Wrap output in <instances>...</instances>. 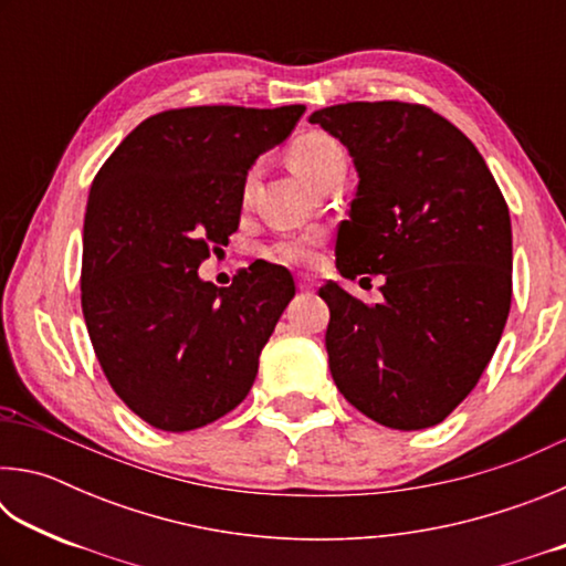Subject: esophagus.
Here are the masks:
<instances>
[{
	"label": "esophagus",
	"instance_id": "obj_1",
	"mask_svg": "<svg viewBox=\"0 0 566 566\" xmlns=\"http://www.w3.org/2000/svg\"><path fill=\"white\" fill-rule=\"evenodd\" d=\"M296 290L300 292H314L317 290V282L312 276H296Z\"/></svg>",
	"mask_w": 566,
	"mask_h": 566
}]
</instances>
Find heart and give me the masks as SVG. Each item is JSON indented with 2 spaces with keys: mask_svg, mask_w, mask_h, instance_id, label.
Wrapping results in <instances>:
<instances>
[{
  "mask_svg": "<svg viewBox=\"0 0 566 566\" xmlns=\"http://www.w3.org/2000/svg\"><path fill=\"white\" fill-rule=\"evenodd\" d=\"M290 161L294 171L304 177L312 185H317L319 177L334 165H342L344 161V149L337 139L327 137L322 132H310L300 137L290 149ZM322 244L319 232H306V234H294L284 237L270 247L272 260L290 264V266H310L317 260V247Z\"/></svg>",
  "mask_w": 566,
  "mask_h": 566,
  "instance_id": "obj_1",
  "label": "heart"
}]
</instances>
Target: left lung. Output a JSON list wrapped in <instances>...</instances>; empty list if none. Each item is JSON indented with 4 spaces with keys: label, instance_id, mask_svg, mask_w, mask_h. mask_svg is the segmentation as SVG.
I'll list each match as a JSON object with an SVG mask.
<instances>
[{
    "label": "left lung",
    "instance_id": "8db88e82",
    "mask_svg": "<svg viewBox=\"0 0 566 566\" xmlns=\"http://www.w3.org/2000/svg\"><path fill=\"white\" fill-rule=\"evenodd\" d=\"M310 122L359 177L337 270L385 274L375 306L332 280L319 290L334 385L389 429L434 427L476 387L510 317V209L472 142L421 104L347 102Z\"/></svg>",
    "mask_w": 566,
    "mask_h": 566
}]
</instances>
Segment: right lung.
<instances>
[{
	"instance_id": "add662e5",
	"label": "right lung",
	"mask_w": 566,
	"mask_h": 566,
	"mask_svg": "<svg viewBox=\"0 0 566 566\" xmlns=\"http://www.w3.org/2000/svg\"><path fill=\"white\" fill-rule=\"evenodd\" d=\"M304 104H214L155 114L94 177L82 234V312L112 389L161 432L224 417L256 379L294 296L290 270L256 260L219 290L199 276L229 242L244 181Z\"/></svg>"
}]
</instances>
